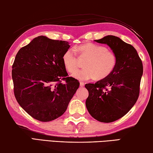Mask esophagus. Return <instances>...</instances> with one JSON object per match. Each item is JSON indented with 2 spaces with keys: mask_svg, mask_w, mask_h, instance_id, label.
<instances>
[{
  "mask_svg": "<svg viewBox=\"0 0 153 153\" xmlns=\"http://www.w3.org/2000/svg\"><path fill=\"white\" fill-rule=\"evenodd\" d=\"M79 86H80V87H84V83L82 82H79Z\"/></svg>",
  "mask_w": 153,
  "mask_h": 153,
  "instance_id": "esophagus-1",
  "label": "esophagus"
}]
</instances>
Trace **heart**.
Segmentation results:
<instances>
[{"instance_id":"1","label":"heart","mask_w":153,"mask_h":153,"mask_svg":"<svg viewBox=\"0 0 153 153\" xmlns=\"http://www.w3.org/2000/svg\"><path fill=\"white\" fill-rule=\"evenodd\" d=\"M76 50L79 57L87 59L84 63V69L76 70L72 74L75 79L86 81L97 78L102 79L112 73L117 64V56L105 46L87 42L79 46ZM63 63L67 71L72 73L77 67V59L73 49H68L63 55Z\"/></svg>"}]
</instances>
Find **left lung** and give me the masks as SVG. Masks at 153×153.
<instances>
[{
    "mask_svg": "<svg viewBox=\"0 0 153 153\" xmlns=\"http://www.w3.org/2000/svg\"><path fill=\"white\" fill-rule=\"evenodd\" d=\"M105 44L117 56V64L108 77L95 84H86V106L95 120L110 123L123 117L138 100L143 74L140 58L133 46L115 36L94 40Z\"/></svg>",
    "mask_w": 153,
    "mask_h": 153,
    "instance_id": "1",
    "label": "left lung"
}]
</instances>
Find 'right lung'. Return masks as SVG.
<instances>
[{
    "mask_svg": "<svg viewBox=\"0 0 153 153\" xmlns=\"http://www.w3.org/2000/svg\"><path fill=\"white\" fill-rule=\"evenodd\" d=\"M69 47L67 41L40 36L17 53L12 67L15 97L36 120L47 122L60 117L78 89L79 82L67 77L63 63Z\"/></svg>",
    "mask_w": 153,
    "mask_h": 153,
    "instance_id": "right-lung-1",
    "label": "right lung"
}]
</instances>
